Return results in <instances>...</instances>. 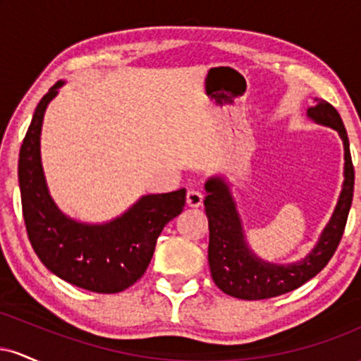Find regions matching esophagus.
Here are the masks:
<instances>
[{"label": "esophagus", "mask_w": 361, "mask_h": 361, "mask_svg": "<svg viewBox=\"0 0 361 361\" xmlns=\"http://www.w3.org/2000/svg\"><path fill=\"white\" fill-rule=\"evenodd\" d=\"M202 202H204V195L200 192H195V190H188V193H186V204H188V207H200Z\"/></svg>", "instance_id": "obj_1"}]
</instances>
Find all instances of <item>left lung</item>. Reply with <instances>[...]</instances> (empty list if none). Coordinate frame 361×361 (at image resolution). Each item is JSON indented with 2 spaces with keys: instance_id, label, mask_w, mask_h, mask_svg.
I'll return each instance as SVG.
<instances>
[{
  "instance_id": "1",
  "label": "left lung",
  "mask_w": 361,
  "mask_h": 361,
  "mask_svg": "<svg viewBox=\"0 0 361 361\" xmlns=\"http://www.w3.org/2000/svg\"><path fill=\"white\" fill-rule=\"evenodd\" d=\"M307 117L316 123L338 130L345 146V181L336 209L317 244L305 258L290 264H276L258 258L247 246L243 222L226 178L212 176L207 180L204 205L210 231V273L215 285L227 295L244 300H261L292 292L314 279L338 250L353 200L355 169L351 163L350 140L338 110L331 103L316 100V105L307 109Z\"/></svg>"
}]
</instances>
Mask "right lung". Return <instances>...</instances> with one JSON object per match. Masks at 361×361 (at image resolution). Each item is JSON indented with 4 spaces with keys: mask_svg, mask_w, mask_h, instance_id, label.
<instances>
[{
    "mask_svg": "<svg viewBox=\"0 0 361 361\" xmlns=\"http://www.w3.org/2000/svg\"><path fill=\"white\" fill-rule=\"evenodd\" d=\"M57 81L34 111L18 159V181L32 247L54 275L97 293H117L147 270L164 226L181 214L186 190L140 197L127 212L105 224L78 222L61 212L49 193L40 159V132Z\"/></svg>",
    "mask_w": 361,
    "mask_h": 361,
    "instance_id": "right-lung-1",
    "label": "right lung"
}]
</instances>
